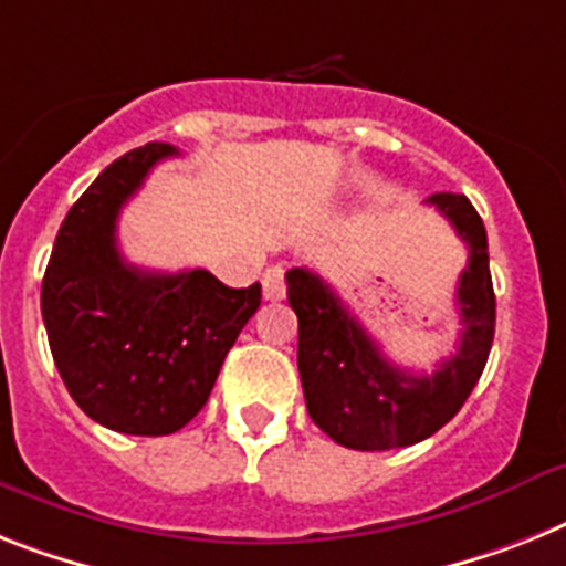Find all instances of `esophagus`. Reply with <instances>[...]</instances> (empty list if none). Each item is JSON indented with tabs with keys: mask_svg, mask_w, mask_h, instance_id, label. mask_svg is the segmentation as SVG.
<instances>
[{
	"mask_svg": "<svg viewBox=\"0 0 566 566\" xmlns=\"http://www.w3.org/2000/svg\"><path fill=\"white\" fill-rule=\"evenodd\" d=\"M261 291H264V298L268 302H279L287 293V284H284V268H268L264 275H261Z\"/></svg>",
	"mask_w": 566,
	"mask_h": 566,
	"instance_id": "obj_1",
	"label": "esophagus"
}]
</instances>
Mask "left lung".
Returning <instances> with one entry per match:
<instances>
[{
  "mask_svg": "<svg viewBox=\"0 0 566 566\" xmlns=\"http://www.w3.org/2000/svg\"><path fill=\"white\" fill-rule=\"evenodd\" d=\"M426 203L443 212L469 247L458 282L463 322L458 354L437 365L434 374H411L391 363L319 275L305 268L287 270L307 415L345 449H402L443 429L478 386L495 339V291L481 216L467 195L437 192Z\"/></svg>",
  "mask_w": 566,
  "mask_h": 566,
  "instance_id": "left-lung-1",
  "label": "left lung"
}]
</instances>
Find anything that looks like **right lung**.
Masks as SVG:
<instances>
[{
    "label": "right lung",
    "mask_w": 566,
    "mask_h": 566,
    "mask_svg": "<svg viewBox=\"0 0 566 566\" xmlns=\"http://www.w3.org/2000/svg\"><path fill=\"white\" fill-rule=\"evenodd\" d=\"M172 155L146 144L106 166L65 216L42 279L56 371L85 415L120 434L184 429L261 305L259 282L235 291L210 270L149 273L120 255L123 203Z\"/></svg>",
    "instance_id": "right-lung-1"
}]
</instances>
